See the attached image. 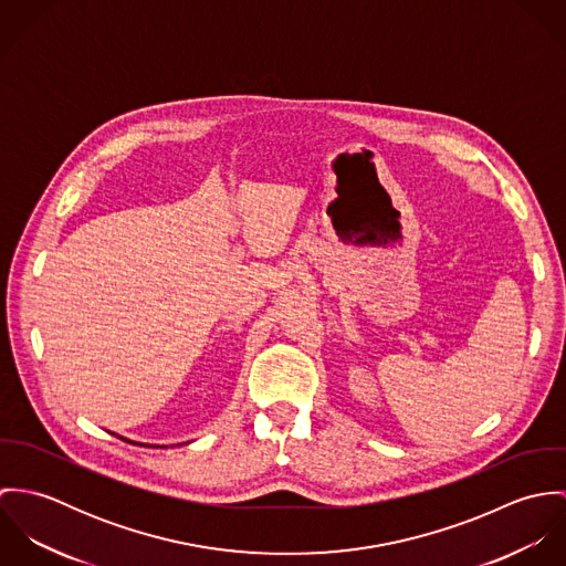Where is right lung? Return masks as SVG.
<instances>
[{
    "instance_id": "1",
    "label": "right lung",
    "mask_w": 566,
    "mask_h": 566,
    "mask_svg": "<svg viewBox=\"0 0 566 566\" xmlns=\"http://www.w3.org/2000/svg\"><path fill=\"white\" fill-rule=\"evenodd\" d=\"M117 438H122V436H117ZM122 440H126V438H122ZM126 442H133V440H126ZM133 444H142V442H133ZM146 447H150V444H146Z\"/></svg>"
}]
</instances>
